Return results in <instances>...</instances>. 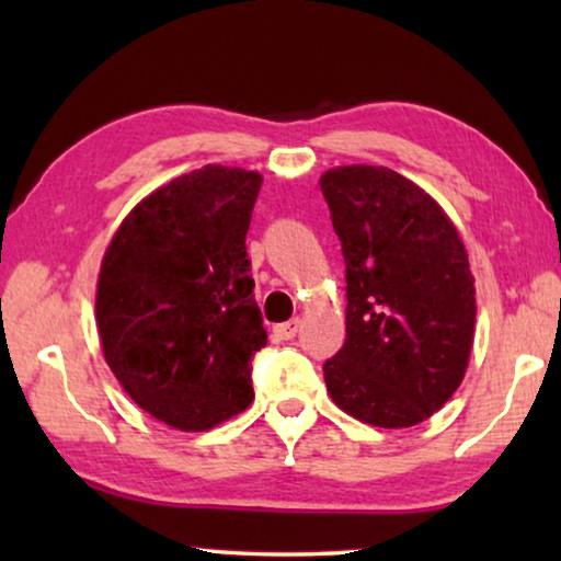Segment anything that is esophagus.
<instances>
[{"mask_svg":"<svg viewBox=\"0 0 561 561\" xmlns=\"http://www.w3.org/2000/svg\"><path fill=\"white\" fill-rule=\"evenodd\" d=\"M299 327L301 321L299 319H291V321H284V324H277L274 327V336L282 339V341H289L299 334Z\"/></svg>","mask_w":561,"mask_h":561,"instance_id":"obj_1","label":"esophagus"}]
</instances>
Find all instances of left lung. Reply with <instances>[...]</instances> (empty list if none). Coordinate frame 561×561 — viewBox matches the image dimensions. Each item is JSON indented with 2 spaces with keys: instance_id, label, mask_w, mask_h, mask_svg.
I'll list each match as a JSON object with an SVG mask.
<instances>
[{
  "instance_id": "8db88e82",
  "label": "left lung",
  "mask_w": 561,
  "mask_h": 561,
  "mask_svg": "<svg viewBox=\"0 0 561 561\" xmlns=\"http://www.w3.org/2000/svg\"><path fill=\"white\" fill-rule=\"evenodd\" d=\"M321 193L346 264V341L324 364L341 411L408 428L458 391L474 329L468 254L443 207L396 170L334 168Z\"/></svg>"
}]
</instances>
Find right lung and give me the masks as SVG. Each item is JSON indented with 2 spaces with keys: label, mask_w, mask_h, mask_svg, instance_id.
Returning <instances> with one entry per match:
<instances>
[{
  "label": "right lung",
  "mask_w": 561,
  "mask_h": 561,
  "mask_svg": "<svg viewBox=\"0 0 561 561\" xmlns=\"http://www.w3.org/2000/svg\"><path fill=\"white\" fill-rule=\"evenodd\" d=\"M262 175L205 165L133 207L106 250L96 321L111 371L146 413L207 431L252 403L267 346L244 237Z\"/></svg>",
  "instance_id": "obj_1"
}]
</instances>
